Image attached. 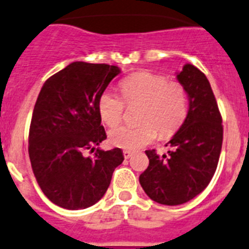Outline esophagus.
Returning <instances> with one entry per match:
<instances>
[{
  "mask_svg": "<svg viewBox=\"0 0 249 249\" xmlns=\"http://www.w3.org/2000/svg\"><path fill=\"white\" fill-rule=\"evenodd\" d=\"M123 155H124L125 159H129L130 156L133 155V152L129 151V150H124V151H123Z\"/></svg>",
  "mask_w": 249,
  "mask_h": 249,
  "instance_id": "obj_1",
  "label": "esophagus"
}]
</instances>
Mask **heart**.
I'll return each mask as SVG.
<instances>
[{"mask_svg": "<svg viewBox=\"0 0 249 249\" xmlns=\"http://www.w3.org/2000/svg\"><path fill=\"white\" fill-rule=\"evenodd\" d=\"M123 97L129 107L141 105L138 126L110 130L109 140L116 147L136 150L151 144L158 136L172 135L181 126L189 111L187 93L182 84L169 82L163 75L139 71L120 83ZM98 111L108 126H116L124 115V102L113 91H104L98 100Z\"/></svg>", "mask_w": 249, "mask_h": 249, "instance_id": "b5f03b06", "label": "heart"}]
</instances>
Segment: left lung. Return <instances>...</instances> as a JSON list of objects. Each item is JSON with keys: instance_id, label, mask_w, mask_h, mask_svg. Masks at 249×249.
<instances>
[{"instance_id": "obj_1", "label": "left lung", "mask_w": 249, "mask_h": 249, "mask_svg": "<svg viewBox=\"0 0 249 249\" xmlns=\"http://www.w3.org/2000/svg\"><path fill=\"white\" fill-rule=\"evenodd\" d=\"M189 97L185 122L167 144L171 150L158 155L146 150L149 166L139 181L155 202L178 206L192 200L207 187L222 149V118L211 84L198 68L185 64L176 73Z\"/></svg>"}]
</instances>
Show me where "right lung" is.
Masks as SVG:
<instances>
[{
	"mask_svg": "<svg viewBox=\"0 0 249 249\" xmlns=\"http://www.w3.org/2000/svg\"><path fill=\"white\" fill-rule=\"evenodd\" d=\"M116 66L73 62L46 80L33 109L28 154L38 185L54 205H95L124 160L122 149L97 147L107 139L98 100L120 73ZM91 149L94 155L86 157Z\"/></svg>",
	"mask_w": 249,
	"mask_h": 249,
	"instance_id": "right-lung-1",
	"label": "right lung"
}]
</instances>
